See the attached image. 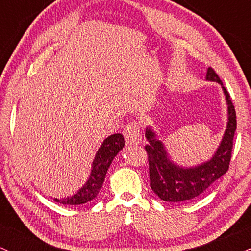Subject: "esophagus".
I'll use <instances>...</instances> for the list:
<instances>
[{"instance_id": "34e87169", "label": "esophagus", "mask_w": 251, "mask_h": 251, "mask_svg": "<svg viewBox=\"0 0 251 251\" xmlns=\"http://www.w3.org/2000/svg\"><path fill=\"white\" fill-rule=\"evenodd\" d=\"M123 134H125V138L128 144H140L142 142L140 126H138V123L135 122V121H131V122H129L125 126Z\"/></svg>"}]
</instances>
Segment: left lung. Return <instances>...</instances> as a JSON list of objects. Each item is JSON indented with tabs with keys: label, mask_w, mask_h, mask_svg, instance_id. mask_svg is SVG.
I'll list each match as a JSON object with an SVG mask.
<instances>
[{
	"label": "left lung",
	"mask_w": 251,
	"mask_h": 251,
	"mask_svg": "<svg viewBox=\"0 0 251 251\" xmlns=\"http://www.w3.org/2000/svg\"><path fill=\"white\" fill-rule=\"evenodd\" d=\"M207 79L222 85L228 104V125L225 136L211 160L196 167H179L169 160L163 143L156 138L152 129L149 126L146 130L149 143L144 148L148 155L150 187L163 201L174 203L191 201L207 190L229 169L232 141L236 130V111L230 95L213 68H208Z\"/></svg>",
	"instance_id": "8db88e82"
}]
</instances>
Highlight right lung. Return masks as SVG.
<instances>
[{"instance_id": "right-lung-1", "label": "right lung", "mask_w": 251, "mask_h": 251, "mask_svg": "<svg viewBox=\"0 0 251 251\" xmlns=\"http://www.w3.org/2000/svg\"><path fill=\"white\" fill-rule=\"evenodd\" d=\"M125 137L121 134H114L103 141L101 148L99 149L93 162V168L88 181L83 187L79 189L75 195L67 199H54L57 203L66 205H78L91 201L97 196L101 190L103 182H104L105 174H107L111 162L115 156L119 154L121 149L125 147Z\"/></svg>"}]
</instances>
